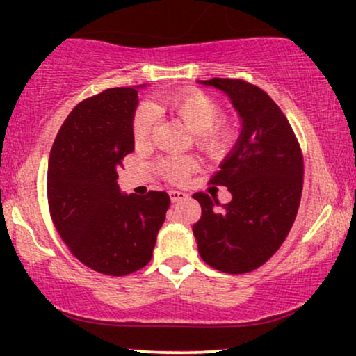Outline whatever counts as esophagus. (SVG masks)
I'll return each instance as SVG.
<instances>
[{"label":"esophagus","mask_w":356,"mask_h":356,"mask_svg":"<svg viewBox=\"0 0 356 356\" xmlns=\"http://www.w3.org/2000/svg\"><path fill=\"white\" fill-rule=\"evenodd\" d=\"M169 195H170V201H172V202L184 201V199L187 197L186 192H181V191H170V192H169Z\"/></svg>","instance_id":"1"}]
</instances>
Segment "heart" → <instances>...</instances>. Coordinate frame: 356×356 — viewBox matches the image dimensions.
Returning a JSON list of instances; mask_svg holds the SVG:
<instances>
[{"instance_id": "heart-1", "label": "heart", "mask_w": 356, "mask_h": 356, "mask_svg": "<svg viewBox=\"0 0 356 356\" xmlns=\"http://www.w3.org/2000/svg\"><path fill=\"white\" fill-rule=\"evenodd\" d=\"M154 107L181 120L189 132L194 134V142L202 152L211 157H219L229 149L234 130L224 120H218L220 108L212 97L201 90H184L165 99L155 102ZM155 124L154 110L147 105L137 108L132 120V136L136 144H147L152 137ZM197 162L192 157H177L161 164L162 172L169 181L179 182L195 169Z\"/></svg>"}]
</instances>
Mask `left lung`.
<instances>
[{
    "instance_id": "8db88e82",
    "label": "left lung",
    "mask_w": 356,
    "mask_h": 356,
    "mask_svg": "<svg viewBox=\"0 0 356 356\" xmlns=\"http://www.w3.org/2000/svg\"><path fill=\"white\" fill-rule=\"evenodd\" d=\"M229 97L241 134L211 179L231 192L229 204L197 192L202 216L192 226L199 254L209 266L241 275L264 264L295 222L303 191V155L281 108L264 90L244 80H197Z\"/></svg>"
}]
</instances>
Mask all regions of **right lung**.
Segmentation results:
<instances>
[{
    "label": "right lung",
    "instance_id": "right-lung-1",
    "mask_svg": "<svg viewBox=\"0 0 356 356\" xmlns=\"http://www.w3.org/2000/svg\"><path fill=\"white\" fill-rule=\"evenodd\" d=\"M108 88L80 102L61 125L48 161V204L73 256L102 275L124 276L152 257L169 209L167 192H120L118 167L134 150L137 88Z\"/></svg>",
    "mask_w": 356,
    "mask_h": 356
}]
</instances>
